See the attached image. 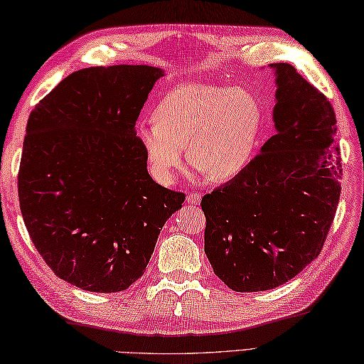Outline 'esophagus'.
Wrapping results in <instances>:
<instances>
[{
  "instance_id": "34e87169",
  "label": "esophagus",
  "mask_w": 364,
  "mask_h": 364,
  "mask_svg": "<svg viewBox=\"0 0 364 364\" xmlns=\"http://www.w3.org/2000/svg\"><path fill=\"white\" fill-rule=\"evenodd\" d=\"M200 200H202V196H200L198 192H189L188 197H186V202L192 206L200 205Z\"/></svg>"
}]
</instances>
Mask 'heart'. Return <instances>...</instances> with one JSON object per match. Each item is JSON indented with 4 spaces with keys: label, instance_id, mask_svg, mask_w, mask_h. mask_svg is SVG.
I'll use <instances>...</instances> for the list:
<instances>
[{
    "label": "heart",
    "instance_id": "heart-1",
    "mask_svg": "<svg viewBox=\"0 0 364 364\" xmlns=\"http://www.w3.org/2000/svg\"><path fill=\"white\" fill-rule=\"evenodd\" d=\"M262 123L259 102L244 87L188 82L161 100L154 120H144L136 134L154 176L170 184L184 164L213 181L233 180L249 166Z\"/></svg>",
    "mask_w": 364,
    "mask_h": 364
}]
</instances>
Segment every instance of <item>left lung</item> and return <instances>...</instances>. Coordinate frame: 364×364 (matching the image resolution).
<instances>
[{
  "mask_svg": "<svg viewBox=\"0 0 364 364\" xmlns=\"http://www.w3.org/2000/svg\"><path fill=\"white\" fill-rule=\"evenodd\" d=\"M275 70L277 133L225 186L202 198L205 253L230 289H274L318 258L343 175L327 97L289 64Z\"/></svg>",
  "mask_w": 364,
  "mask_h": 364,
  "instance_id": "left-lung-1",
  "label": "left lung"
}]
</instances>
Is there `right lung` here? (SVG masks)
Returning a JSON list of instances; mask_svg holds the SVG:
<instances>
[{
  "mask_svg": "<svg viewBox=\"0 0 364 364\" xmlns=\"http://www.w3.org/2000/svg\"><path fill=\"white\" fill-rule=\"evenodd\" d=\"M164 72L90 67L31 112L18 198L31 241L59 278L119 292L141 278L166 220L186 196L153 181L136 120Z\"/></svg>",
  "mask_w": 364,
  "mask_h": 364,
  "instance_id": "obj_1",
  "label": "right lung"
}]
</instances>
